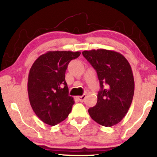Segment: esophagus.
<instances>
[{"label": "esophagus", "instance_id": "esophagus-1", "mask_svg": "<svg viewBox=\"0 0 157 157\" xmlns=\"http://www.w3.org/2000/svg\"><path fill=\"white\" fill-rule=\"evenodd\" d=\"M78 98L81 102H83V101H84L86 98V94H83V95L81 96H78Z\"/></svg>", "mask_w": 157, "mask_h": 157}]
</instances>
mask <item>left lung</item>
<instances>
[{"label": "left lung", "mask_w": 157, "mask_h": 157, "mask_svg": "<svg viewBox=\"0 0 157 157\" xmlns=\"http://www.w3.org/2000/svg\"><path fill=\"white\" fill-rule=\"evenodd\" d=\"M82 54L96 71L100 83L97 103L89 111L90 117L104 126L116 125L123 119L132 102L134 80L129 63L113 51L97 49Z\"/></svg>", "instance_id": "left-lung-1"}]
</instances>
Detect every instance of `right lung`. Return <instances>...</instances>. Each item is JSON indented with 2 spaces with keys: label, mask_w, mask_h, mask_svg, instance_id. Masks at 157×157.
Instances as JSON below:
<instances>
[{
  "label": "right lung",
  "mask_w": 157,
  "mask_h": 157,
  "mask_svg": "<svg viewBox=\"0 0 157 157\" xmlns=\"http://www.w3.org/2000/svg\"><path fill=\"white\" fill-rule=\"evenodd\" d=\"M81 52L48 51L36 60L29 74L30 104L43 122L55 126L68 117L74 104L65 80L69 62Z\"/></svg>",
  "instance_id": "right-lung-1"
}]
</instances>
